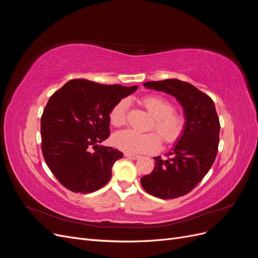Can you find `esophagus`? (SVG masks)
<instances>
[{"label": "esophagus", "instance_id": "1", "mask_svg": "<svg viewBox=\"0 0 258 258\" xmlns=\"http://www.w3.org/2000/svg\"><path fill=\"white\" fill-rule=\"evenodd\" d=\"M124 157H127L129 159H138L140 156L139 155H135V154H128V153H124Z\"/></svg>", "mask_w": 258, "mask_h": 258}]
</instances>
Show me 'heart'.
<instances>
[{"label":"heart","mask_w":258,"mask_h":258,"mask_svg":"<svg viewBox=\"0 0 258 258\" xmlns=\"http://www.w3.org/2000/svg\"><path fill=\"white\" fill-rule=\"evenodd\" d=\"M153 117L154 123L151 129L157 132L165 143H173L182 136L185 127V118L182 114L173 112V104L159 96H147L141 101ZM128 102L121 100L116 103L110 112V121L114 127H121L126 122ZM113 144L128 154L152 153L160 146V139L156 134H139L131 129L116 132Z\"/></svg>","instance_id":"heart-1"}]
</instances>
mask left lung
I'll return each instance as SVG.
<instances>
[{
  "mask_svg": "<svg viewBox=\"0 0 258 258\" xmlns=\"http://www.w3.org/2000/svg\"><path fill=\"white\" fill-rule=\"evenodd\" d=\"M143 86L173 96L184 110V131L168 154L172 157H155L152 173L141 178L143 188L152 196L178 198L191 191L212 167L220 142V119L213 100L189 83L172 79Z\"/></svg>",
  "mask_w": 258,
  "mask_h": 258,
  "instance_id": "obj_1",
  "label": "left lung"
}]
</instances>
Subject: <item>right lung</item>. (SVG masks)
<instances>
[{
  "mask_svg": "<svg viewBox=\"0 0 258 258\" xmlns=\"http://www.w3.org/2000/svg\"><path fill=\"white\" fill-rule=\"evenodd\" d=\"M137 88L77 79L49 98L41 118L42 152L66 188L89 194L110 181L112 167L123 154L99 144L110 137L112 107Z\"/></svg>",
  "mask_w": 258,
  "mask_h": 258,
  "instance_id": "add662e5",
  "label": "right lung"
}]
</instances>
